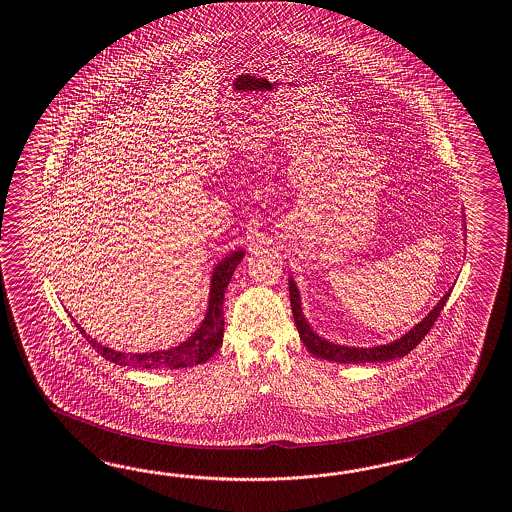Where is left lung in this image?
Returning a JSON list of instances; mask_svg holds the SVG:
<instances>
[{"mask_svg":"<svg viewBox=\"0 0 512 512\" xmlns=\"http://www.w3.org/2000/svg\"><path fill=\"white\" fill-rule=\"evenodd\" d=\"M451 291H447L444 299L434 306L433 312L427 315L420 325L412 328L408 334H405L401 340L388 343V345H379V347H369V349H358V347H343V345H336L330 341L323 340L315 334L310 325L306 323L304 315L301 310V297L295 282L289 278V301H291V312H293V319L295 325L299 330L302 343L306 345V349L310 353L323 358L328 362H340V364H366V362H384V360H394V358H401L407 356L418 343H420L429 330L433 328L434 321L440 317V312L444 310L447 299H449Z\"/></svg>","mask_w":512,"mask_h":512,"instance_id":"left-lung-1","label":"left lung"}]
</instances>
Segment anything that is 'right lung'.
<instances>
[{
	"label": "right lung",
	"instance_id": "obj_1",
	"mask_svg": "<svg viewBox=\"0 0 512 512\" xmlns=\"http://www.w3.org/2000/svg\"><path fill=\"white\" fill-rule=\"evenodd\" d=\"M243 258V250L232 252L228 258L219 263L211 276L210 304L208 314L204 317L202 325L197 332L184 341L182 345L169 349V351H156V353H118L109 347L92 340L89 334H85L83 328L79 332L85 336V340L91 343L96 353L102 354L105 360L117 364V366L143 367V369H154V367H178L198 366L208 362L213 354L219 351L223 343L224 332V291L230 284V278L234 275L237 265Z\"/></svg>",
	"mask_w": 512,
	"mask_h": 512
}]
</instances>
